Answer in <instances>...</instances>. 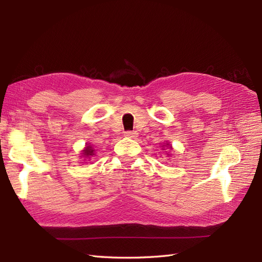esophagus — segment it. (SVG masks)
I'll return each mask as SVG.
<instances>
[{"label":"esophagus","mask_w":262,"mask_h":262,"mask_svg":"<svg viewBox=\"0 0 262 262\" xmlns=\"http://www.w3.org/2000/svg\"><path fill=\"white\" fill-rule=\"evenodd\" d=\"M125 136L127 138H136L138 136V133L137 132H126Z\"/></svg>","instance_id":"1"}]
</instances>
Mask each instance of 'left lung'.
<instances>
[{
	"label": "left lung",
	"mask_w": 262,
	"mask_h": 262,
	"mask_svg": "<svg viewBox=\"0 0 262 262\" xmlns=\"http://www.w3.org/2000/svg\"><path fill=\"white\" fill-rule=\"evenodd\" d=\"M164 149H166V155H168V157H170V155H171L170 151H173V149H172V145H171V144H170L169 142H165V143H163V145H162V151H164Z\"/></svg>",
	"instance_id": "1"
}]
</instances>
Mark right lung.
<instances>
[{
	"instance_id": "obj_1",
	"label": "right lung",
	"mask_w": 262,
	"mask_h": 262,
	"mask_svg": "<svg viewBox=\"0 0 262 262\" xmlns=\"http://www.w3.org/2000/svg\"><path fill=\"white\" fill-rule=\"evenodd\" d=\"M97 153V149L94 148L93 145H91L90 143L85 144V147L81 151V157L83 159V161H90L92 157H94Z\"/></svg>"
}]
</instances>
